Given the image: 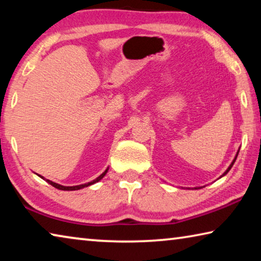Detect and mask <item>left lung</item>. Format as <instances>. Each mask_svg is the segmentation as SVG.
Returning <instances> with one entry per match:
<instances>
[{
  "instance_id": "8db88e82",
  "label": "left lung",
  "mask_w": 261,
  "mask_h": 261,
  "mask_svg": "<svg viewBox=\"0 0 261 261\" xmlns=\"http://www.w3.org/2000/svg\"><path fill=\"white\" fill-rule=\"evenodd\" d=\"M238 153H239V151H238ZM238 153H237V155H236V158L233 159V161H232V162H231V164H230V166H228V168H227V169L225 170V172H224V174H223L222 176H220V177H223V176H225V175L227 174V172H228V171H230V169H231V168H232V166H233V163L236 162V160H237V156H238ZM195 189H197V188H195Z\"/></svg>"
}]
</instances>
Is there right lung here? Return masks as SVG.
Masks as SVG:
<instances>
[{
  "instance_id": "add662e5",
  "label": "right lung",
  "mask_w": 261,
  "mask_h": 261,
  "mask_svg": "<svg viewBox=\"0 0 261 261\" xmlns=\"http://www.w3.org/2000/svg\"><path fill=\"white\" fill-rule=\"evenodd\" d=\"M108 171V168L107 169L102 172L101 175L99 176V177H97L95 179H93V181H91V182H89V183H85V184H79V186H74V187H64V186H61V184H58V183H55V182H52V181H50V179H45L43 177V176H41V175H38L39 177H42L43 179H45V181L49 183V184H51L52 187H55V188H57V189H59V190H65V191H72V190H79V189H83V188H86V187H89V186H92V184H94V183H97V182H99L100 179H101L103 176L106 175V172Z\"/></svg>"
}]
</instances>
